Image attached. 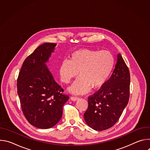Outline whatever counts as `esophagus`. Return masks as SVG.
Returning a JSON list of instances; mask_svg holds the SVG:
<instances>
[{
	"instance_id": "34e87169",
	"label": "esophagus",
	"mask_w": 150,
	"mask_h": 150,
	"mask_svg": "<svg viewBox=\"0 0 150 150\" xmlns=\"http://www.w3.org/2000/svg\"><path fill=\"white\" fill-rule=\"evenodd\" d=\"M71 100H72V101H76V100H79V97H75V96H72L71 97Z\"/></svg>"
}]
</instances>
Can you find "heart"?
<instances>
[{
    "instance_id": "obj_1",
    "label": "heart",
    "mask_w": 150,
    "mask_h": 150,
    "mask_svg": "<svg viewBox=\"0 0 150 150\" xmlns=\"http://www.w3.org/2000/svg\"><path fill=\"white\" fill-rule=\"evenodd\" d=\"M115 59L108 50L82 49L73 52L70 60H64L60 66L61 81L68 83L72 79L79 77L69 90L75 94H84L90 88H101L108 80L113 69Z\"/></svg>"
}]
</instances>
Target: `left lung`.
<instances>
[{"mask_svg":"<svg viewBox=\"0 0 150 150\" xmlns=\"http://www.w3.org/2000/svg\"><path fill=\"white\" fill-rule=\"evenodd\" d=\"M130 73L120 54L113 72L105 84L88 97L85 121L92 129L101 131L118 121L128 103L130 94Z\"/></svg>","mask_w":150,"mask_h":150,"instance_id":"8db88e82","label":"left lung"}]
</instances>
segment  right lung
Returning <instances> with one entry per match:
<instances>
[{"mask_svg": "<svg viewBox=\"0 0 150 150\" xmlns=\"http://www.w3.org/2000/svg\"><path fill=\"white\" fill-rule=\"evenodd\" d=\"M56 43L38 46L23 62L17 79V92L21 109L32 125L48 129L62 116L63 106L69 98L54 79L45 63Z\"/></svg>", "mask_w": 150, "mask_h": 150, "instance_id": "1", "label": "right lung"}]
</instances>
